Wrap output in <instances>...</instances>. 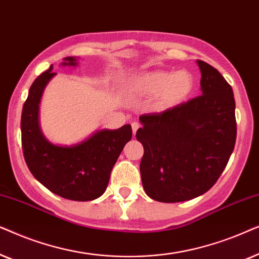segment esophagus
<instances>
[{"instance_id": "esophagus-1", "label": "esophagus", "mask_w": 259, "mask_h": 259, "mask_svg": "<svg viewBox=\"0 0 259 259\" xmlns=\"http://www.w3.org/2000/svg\"><path fill=\"white\" fill-rule=\"evenodd\" d=\"M132 127H133V133H134V135H135L136 132H137V130H139V127H140V123L134 122V123L132 124Z\"/></svg>"}]
</instances>
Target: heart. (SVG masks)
Masks as SVG:
<instances>
[{
  "mask_svg": "<svg viewBox=\"0 0 259 259\" xmlns=\"http://www.w3.org/2000/svg\"><path fill=\"white\" fill-rule=\"evenodd\" d=\"M136 88L143 94L156 96L158 109H170L192 94L194 78L188 71H154L136 79Z\"/></svg>",
  "mask_w": 259,
  "mask_h": 259,
  "instance_id": "b5f03b06",
  "label": "heart"
}]
</instances>
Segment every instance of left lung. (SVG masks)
Returning a JSON list of instances; mask_svg holds the SVG:
<instances>
[{
  "instance_id": "1",
  "label": "left lung",
  "mask_w": 259,
  "mask_h": 259,
  "mask_svg": "<svg viewBox=\"0 0 259 259\" xmlns=\"http://www.w3.org/2000/svg\"><path fill=\"white\" fill-rule=\"evenodd\" d=\"M198 65L201 96L140 117L141 179L148 196L156 201H186L207 192L225 169L236 143L232 88L217 68L201 60Z\"/></svg>"
}]
</instances>
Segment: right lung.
Masks as SVG:
<instances>
[{
	"mask_svg": "<svg viewBox=\"0 0 259 259\" xmlns=\"http://www.w3.org/2000/svg\"><path fill=\"white\" fill-rule=\"evenodd\" d=\"M64 65H75L68 57ZM57 73L52 65L30 86L21 116L23 156L30 173L54 194L75 201L97 199L106 189L110 173L125 144L132 140V125L101 130L73 147L54 146L40 132L37 113L45 86Z\"/></svg>",
	"mask_w": 259,
	"mask_h": 259,
	"instance_id": "add662e5",
	"label": "right lung"
}]
</instances>
